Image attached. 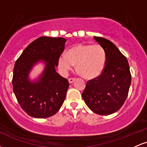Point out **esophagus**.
Returning <instances> with one entry per match:
<instances>
[{"instance_id": "esophagus-1", "label": "esophagus", "mask_w": 147, "mask_h": 147, "mask_svg": "<svg viewBox=\"0 0 147 147\" xmlns=\"http://www.w3.org/2000/svg\"><path fill=\"white\" fill-rule=\"evenodd\" d=\"M75 80H76L75 78H70L68 79V82L70 84H72V83H73Z\"/></svg>"}]
</instances>
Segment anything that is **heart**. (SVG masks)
Masks as SVG:
<instances>
[{"label": "heart", "mask_w": 147, "mask_h": 147, "mask_svg": "<svg viewBox=\"0 0 147 147\" xmlns=\"http://www.w3.org/2000/svg\"><path fill=\"white\" fill-rule=\"evenodd\" d=\"M106 62V54L99 45L78 44L59 58V67L64 74L77 65V71L86 79H94L102 73Z\"/></svg>", "instance_id": "b5f03b06"}]
</instances>
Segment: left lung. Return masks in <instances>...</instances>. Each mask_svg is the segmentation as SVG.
<instances>
[{
	"instance_id": "8db88e82",
	"label": "left lung",
	"mask_w": 147,
	"mask_h": 147,
	"mask_svg": "<svg viewBox=\"0 0 147 147\" xmlns=\"http://www.w3.org/2000/svg\"><path fill=\"white\" fill-rule=\"evenodd\" d=\"M105 50L106 62L100 75L87 82L82 98L95 113L108 115L122 107L129 93L131 82L128 61L112 42L94 36Z\"/></svg>"
}]
</instances>
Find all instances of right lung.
Returning a JSON list of instances; mask_svg holds the SVG:
<instances>
[{"label": "right lung", "mask_w": 147, "mask_h": 147, "mask_svg": "<svg viewBox=\"0 0 147 147\" xmlns=\"http://www.w3.org/2000/svg\"><path fill=\"white\" fill-rule=\"evenodd\" d=\"M61 37L41 36L32 42L15 63L13 91L18 104L28 115L46 118L58 112L65 100L69 87L68 79L57 73L55 67L65 48ZM39 62L45 64L38 79L30 80L33 67Z\"/></svg>", "instance_id": "right-lung-1"}]
</instances>
